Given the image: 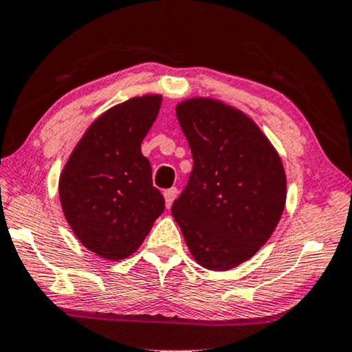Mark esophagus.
Masks as SVG:
<instances>
[{"mask_svg":"<svg viewBox=\"0 0 352 352\" xmlns=\"http://www.w3.org/2000/svg\"><path fill=\"white\" fill-rule=\"evenodd\" d=\"M163 195H165V202H166V207L170 208L173 202H175L176 195H177V189L176 187H171V189H166L165 192H163Z\"/></svg>","mask_w":352,"mask_h":352,"instance_id":"34e87169","label":"esophagus"}]
</instances>
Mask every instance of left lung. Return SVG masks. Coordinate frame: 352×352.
Segmentation results:
<instances>
[{
	"label": "left lung",
	"mask_w": 352,
	"mask_h": 352,
	"mask_svg": "<svg viewBox=\"0 0 352 352\" xmlns=\"http://www.w3.org/2000/svg\"><path fill=\"white\" fill-rule=\"evenodd\" d=\"M194 168L171 213L200 265L225 272L267 243L286 202L276 150L252 120L210 98L176 107Z\"/></svg>",
	"instance_id": "left-lung-1"
}]
</instances>
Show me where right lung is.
Wrapping results in <instances>:
<instances>
[{"label": "right lung", "mask_w": 352, "mask_h": 352, "mask_svg": "<svg viewBox=\"0 0 352 352\" xmlns=\"http://www.w3.org/2000/svg\"><path fill=\"white\" fill-rule=\"evenodd\" d=\"M160 95L131 98L87 129L59 177L63 212L77 239L107 260L124 258L142 244L165 199L140 152L157 120Z\"/></svg>", "instance_id": "1"}]
</instances>
